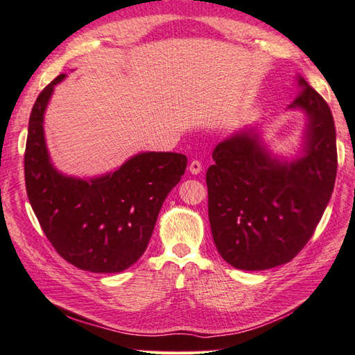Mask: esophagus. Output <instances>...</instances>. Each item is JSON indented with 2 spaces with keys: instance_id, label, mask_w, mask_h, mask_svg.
Returning a JSON list of instances; mask_svg holds the SVG:
<instances>
[{
  "instance_id": "34e87169",
  "label": "esophagus",
  "mask_w": 355,
  "mask_h": 355,
  "mask_svg": "<svg viewBox=\"0 0 355 355\" xmlns=\"http://www.w3.org/2000/svg\"><path fill=\"white\" fill-rule=\"evenodd\" d=\"M201 171H202V166H201V163L198 160L191 162V164H189V172L191 173H193V175H197V173H200Z\"/></svg>"
}]
</instances>
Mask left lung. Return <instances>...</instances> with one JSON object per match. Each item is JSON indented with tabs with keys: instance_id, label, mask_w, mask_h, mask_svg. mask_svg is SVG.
I'll list each match as a JSON object with an SVG mask.
<instances>
[{
	"instance_id": "8db88e82",
	"label": "left lung",
	"mask_w": 355,
	"mask_h": 355,
	"mask_svg": "<svg viewBox=\"0 0 355 355\" xmlns=\"http://www.w3.org/2000/svg\"><path fill=\"white\" fill-rule=\"evenodd\" d=\"M288 110L306 116L302 149L293 158L271 154L258 126L218 143L206 173L209 221L221 258L239 270L290 262L310 241L325 212L337 173L336 126L328 103L297 76Z\"/></svg>"
}]
</instances>
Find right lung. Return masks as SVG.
I'll use <instances>...</instances> for the list:
<instances>
[{
	"label": "right lung",
	"instance_id": "add662e5",
	"mask_svg": "<svg viewBox=\"0 0 355 355\" xmlns=\"http://www.w3.org/2000/svg\"><path fill=\"white\" fill-rule=\"evenodd\" d=\"M65 74L45 87L32 108L24 154L30 205L55 250L80 270L120 273L145 253L168 193L184 173L187 157L140 153L116 171L79 178L50 160L44 114Z\"/></svg>",
	"mask_w": 355,
	"mask_h": 355
}]
</instances>
